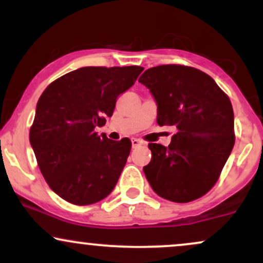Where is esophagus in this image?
Returning a JSON list of instances; mask_svg holds the SVG:
<instances>
[{
  "label": "esophagus",
  "mask_w": 263,
  "mask_h": 263,
  "mask_svg": "<svg viewBox=\"0 0 263 263\" xmlns=\"http://www.w3.org/2000/svg\"><path fill=\"white\" fill-rule=\"evenodd\" d=\"M142 144H143V142H142V141L137 140V138H132V147H134V148H137V147H141Z\"/></svg>",
  "instance_id": "34e87169"
}]
</instances>
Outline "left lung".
Wrapping results in <instances>:
<instances>
[{
  "instance_id": "8db88e82",
  "label": "left lung",
  "mask_w": 263,
  "mask_h": 263,
  "mask_svg": "<svg viewBox=\"0 0 263 263\" xmlns=\"http://www.w3.org/2000/svg\"><path fill=\"white\" fill-rule=\"evenodd\" d=\"M157 102V123L174 126L170 146L149 143L143 172L159 197L189 203L218 182L235 143L234 111L211 77L184 65H158L138 79Z\"/></svg>"
}]
</instances>
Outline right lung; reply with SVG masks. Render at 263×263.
<instances>
[{"instance_id":"right-lung-1","label":"right lung","mask_w":263,"mask_h":263,"mask_svg":"<svg viewBox=\"0 0 263 263\" xmlns=\"http://www.w3.org/2000/svg\"><path fill=\"white\" fill-rule=\"evenodd\" d=\"M142 66H85L63 75L37 102L29 142L45 182L75 205L102 200L127 162L131 141L95 132L112 116L116 99L135 84Z\"/></svg>"}]
</instances>
